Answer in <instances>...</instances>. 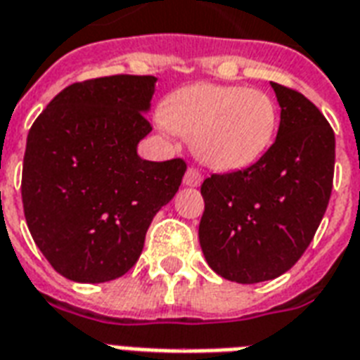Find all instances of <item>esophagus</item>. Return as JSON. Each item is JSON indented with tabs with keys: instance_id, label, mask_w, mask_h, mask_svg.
Segmentation results:
<instances>
[{
	"instance_id": "esophagus-1",
	"label": "esophagus",
	"mask_w": 360,
	"mask_h": 360,
	"mask_svg": "<svg viewBox=\"0 0 360 360\" xmlns=\"http://www.w3.org/2000/svg\"><path fill=\"white\" fill-rule=\"evenodd\" d=\"M183 183H185L186 186H200L202 185V174H200L196 168H188L185 172Z\"/></svg>"
}]
</instances>
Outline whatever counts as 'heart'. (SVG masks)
<instances>
[{
    "label": "heart",
    "instance_id": "heart-1",
    "mask_svg": "<svg viewBox=\"0 0 360 360\" xmlns=\"http://www.w3.org/2000/svg\"><path fill=\"white\" fill-rule=\"evenodd\" d=\"M278 120L276 101L262 90L213 82L175 90L158 115L166 130L192 137L196 155L221 172L259 160L274 141Z\"/></svg>",
    "mask_w": 360,
    "mask_h": 360
}]
</instances>
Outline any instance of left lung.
<instances>
[{"instance_id": "8db88e82", "label": "left lung", "mask_w": 360, "mask_h": 360, "mask_svg": "<svg viewBox=\"0 0 360 360\" xmlns=\"http://www.w3.org/2000/svg\"><path fill=\"white\" fill-rule=\"evenodd\" d=\"M281 107L276 141L249 168L202 183L200 245L236 283L279 278L314 240L333 192L334 131L311 101L270 82Z\"/></svg>"}]
</instances>
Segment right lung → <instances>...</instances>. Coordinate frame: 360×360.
I'll return each instance as SVG.
<instances>
[{
    "label": "right lung",
    "instance_id": "right-lung-1",
    "mask_svg": "<svg viewBox=\"0 0 360 360\" xmlns=\"http://www.w3.org/2000/svg\"><path fill=\"white\" fill-rule=\"evenodd\" d=\"M156 77L73 82L30 128L22 204L35 245L77 283L124 276L143 251L153 217L174 198L185 160H143L137 143Z\"/></svg>",
    "mask_w": 360,
    "mask_h": 360
}]
</instances>
